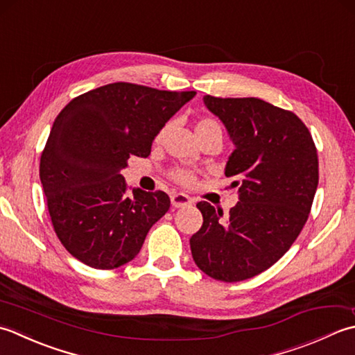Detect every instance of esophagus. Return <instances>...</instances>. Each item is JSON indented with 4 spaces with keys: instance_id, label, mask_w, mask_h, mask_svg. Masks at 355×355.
I'll return each instance as SVG.
<instances>
[{
    "instance_id": "esophagus-1",
    "label": "esophagus",
    "mask_w": 355,
    "mask_h": 355,
    "mask_svg": "<svg viewBox=\"0 0 355 355\" xmlns=\"http://www.w3.org/2000/svg\"><path fill=\"white\" fill-rule=\"evenodd\" d=\"M170 199H171V205L175 208L187 207L193 202V199L190 196H187V194H184V193H171Z\"/></svg>"
}]
</instances>
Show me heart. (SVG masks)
Masks as SVG:
<instances>
[{
	"mask_svg": "<svg viewBox=\"0 0 355 355\" xmlns=\"http://www.w3.org/2000/svg\"><path fill=\"white\" fill-rule=\"evenodd\" d=\"M168 128H170L168 124L161 128V132H159L157 136H156V142H161L164 139V136L167 135ZM211 133H220L222 135V125L219 124V121H216L214 118H200L196 122V135H198V137L211 135ZM170 176H171L173 180H175V182H178L180 185H193L194 182H196V173L188 170V168L171 170Z\"/></svg>",
	"mask_w": 355,
	"mask_h": 355,
	"instance_id": "heart-1",
	"label": "heart"
}]
</instances>
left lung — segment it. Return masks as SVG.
Here are the masks:
<instances>
[{"mask_svg": "<svg viewBox=\"0 0 355 355\" xmlns=\"http://www.w3.org/2000/svg\"><path fill=\"white\" fill-rule=\"evenodd\" d=\"M204 103L236 146L225 176L236 179L241 200L227 219L198 202L204 223L190 239L191 254L207 276L241 282L268 270L300 234L319 185V157L293 112L257 98L207 95Z\"/></svg>", "mask_w": 355, "mask_h": 355, "instance_id": "obj_1", "label": "left lung"}]
</instances>
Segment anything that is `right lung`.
Wrapping results in <instances>:
<instances>
[{
	"label": "right lung",
	"mask_w": 355,
	"mask_h": 355,
	"mask_svg": "<svg viewBox=\"0 0 355 355\" xmlns=\"http://www.w3.org/2000/svg\"><path fill=\"white\" fill-rule=\"evenodd\" d=\"M196 92L113 83L73 98L58 114L41 153L40 179L55 233L71 256L96 270L133 260L170 198L137 188L121 171L147 157L155 136Z\"/></svg>",
	"instance_id": "obj_1"
}]
</instances>
